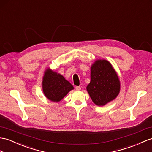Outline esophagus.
Listing matches in <instances>:
<instances>
[{
  "instance_id": "34e87169",
  "label": "esophagus",
  "mask_w": 152,
  "mask_h": 152,
  "mask_svg": "<svg viewBox=\"0 0 152 152\" xmlns=\"http://www.w3.org/2000/svg\"><path fill=\"white\" fill-rule=\"evenodd\" d=\"M75 89H76V90L79 91V90H81V88H80V86H76V87H75Z\"/></svg>"
}]
</instances>
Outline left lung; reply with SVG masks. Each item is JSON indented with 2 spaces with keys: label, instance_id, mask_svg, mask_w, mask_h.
<instances>
[{
  "label": "left lung",
  "instance_id": "obj_1",
  "mask_svg": "<svg viewBox=\"0 0 152 152\" xmlns=\"http://www.w3.org/2000/svg\"><path fill=\"white\" fill-rule=\"evenodd\" d=\"M90 71L91 80L86 90L94 104L103 106L113 101L120 92L121 83L112 64L99 59L92 64Z\"/></svg>",
  "mask_w": 152,
  "mask_h": 152
}]
</instances>
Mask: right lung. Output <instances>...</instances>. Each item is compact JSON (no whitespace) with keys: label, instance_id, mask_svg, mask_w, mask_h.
<instances>
[{"label":"right lung","instance_id":"add662e5","mask_svg":"<svg viewBox=\"0 0 152 152\" xmlns=\"http://www.w3.org/2000/svg\"><path fill=\"white\" fill-rule=\"evenodd\" d=\"M42 87L45 97L52 102L61 101L74 88L61 74L48 68L44 73Z\"/></svg>","mask_w":152,"mask_h":152}]
</instances>
